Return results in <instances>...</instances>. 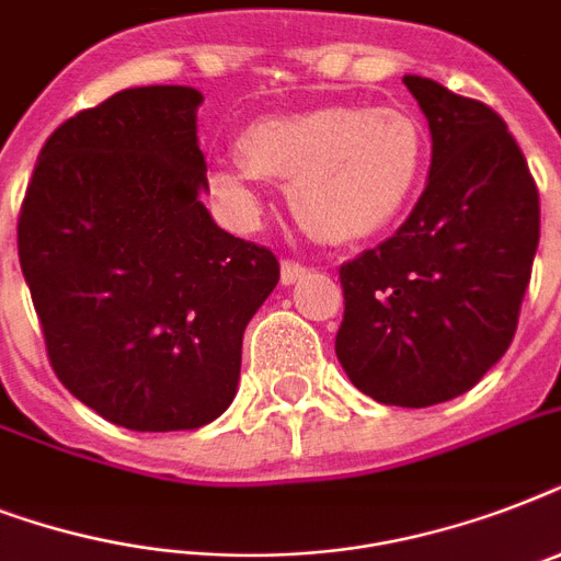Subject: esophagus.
<instances>
[{
  "label": "esophagus",
  "mask_w": 561,
  "mask_h": 561,
  "mask_svg": "<svg viewBox=\"0 0 561 561\" xmlns=\"http://www.w3.org/2000/svg\"><path fill=\"white\" fill-rule=\"evenodd\" d=\"M308 267L299 262H282V285H294V282L306 279Z\"/></svg>",
  "instance_id": "1"
}]
</instances>
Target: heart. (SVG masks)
<instances>
[{
  "mask_svg": "<svg viewBox=\"0 0 561 561\" xmlns=\"http://www.w3.org/2000/svg\"><path fill=\"white\" fill-rule=\"evenodd\" d=\"M244 165L218 162L209 194L236 224L262 209L259 180L290 183V206L311 236L350 244L408 209L422 180L427 136L401 107H320L262 118L241 136Z\"/></svg>",
  "mask_w": 561,
  "mask_h": 561,
  "instance_id": "b5f03b06",
  "label": "heart"
}]
</instances>
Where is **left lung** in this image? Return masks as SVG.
<instances>
[{
	"instance_id": "left-lung-1",
	"label": "left lung",
	"mask_w": 561,
	"mask_h": 561,
	"mask_svg": "<svg viewBox=\"0 0 561 561\" xmlns=\"http://www.w3.org/2000/svg\"><path fill=\"white\" fill-rule=\"evenodd\" d=\"M431 127L425 192L399 232L341 267L334 352L396 408L469 392L513 343L539 247V192L504 118L404 75Z\"/></svg>"
}]
</instances>
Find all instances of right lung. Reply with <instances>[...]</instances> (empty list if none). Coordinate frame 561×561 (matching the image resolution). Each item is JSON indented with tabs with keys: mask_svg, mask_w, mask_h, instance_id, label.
I'll return each instance as SVG.
<instances>
[{
	"mask_svg": "<svg viewBox=\"0 0 561 561\" xmlns=\"http://www.w3.org/2000/svg\"><path fill=\"white\" fill-rule=\"evenodd\" d=\"M194 87H136L48 136L20 211V264L57 378L127 431H194L232 404L271 250L203 206Z\"/></svg>",
	"mask_w": 561,
	"mask_h": 561,
	"instance_id": "obj_1",
	"label": "right lung"
}]
</instances>
